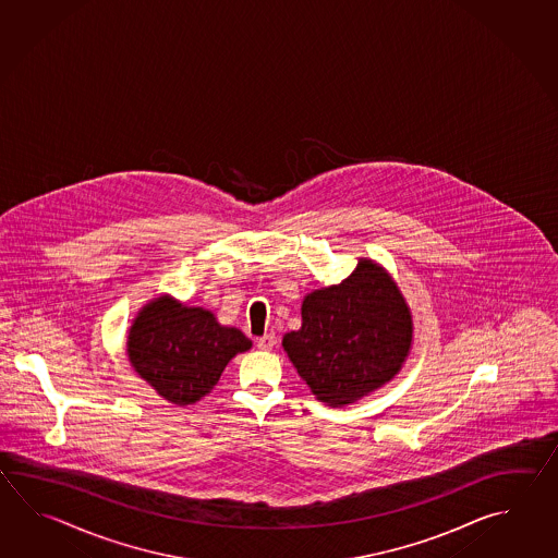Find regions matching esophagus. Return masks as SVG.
Masks as SVG:
<instances>
[{
  "label": "esophagus",
  "mask_w": 558,
  "mask_h": 558,
  "mask_svg": "<svg viewBox=\"0 0 558 558\" xmlns=\"http://www.w3.org/2000/svg\"><path fill=\"white\" fill-rule=\"evenodd\" d=\"M257 347L262 349V351H271L275 347V335L274 332H267V335H263L257 339Z\"/></svg>",
  "instance_id": "obj_1"
}]
</instances>
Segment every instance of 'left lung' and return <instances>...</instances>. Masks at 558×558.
Returning <instances> with one entry per match:
<instances>
[{
  "instance_id": "left-lung-1",
  "label": "left lung",
  "mask_w": 558,
  "mask_h": 558,
  "mask_svg": "<svg viewBox=\"0 0 558 558\" xmlns=\"http://www.w3.org/2000/svg\"><path fill=\"white\" fill-rule=\"evenodd\" d=\"M301 317V329L283 337L284 351L311 392L332 407L392 379L413 337L401 291L367 259L343 283L305 296Z\"/></svg>"
}]
</instances>
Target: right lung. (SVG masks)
I'll use <instances>...</instances> for the list:
<instances>
[{
	"label": "right lung",
	"mask_w": 558,
	"mask_h": 558,
	"mask_svg": "<svg viewBox=\"0 0 558 558\" xmlns=\"http://www.w3.org/2000/svg\"><path fill=\"white\" fill-rule=\"evenodd\" d=\"M251 349L233 327H221L214 313L185 307L161 296L151 301L131 327V365L166 401L191 404L214 389L227 363Z\"/></svg>",
	"instance_id": "add662e5"
}]
</instances>
